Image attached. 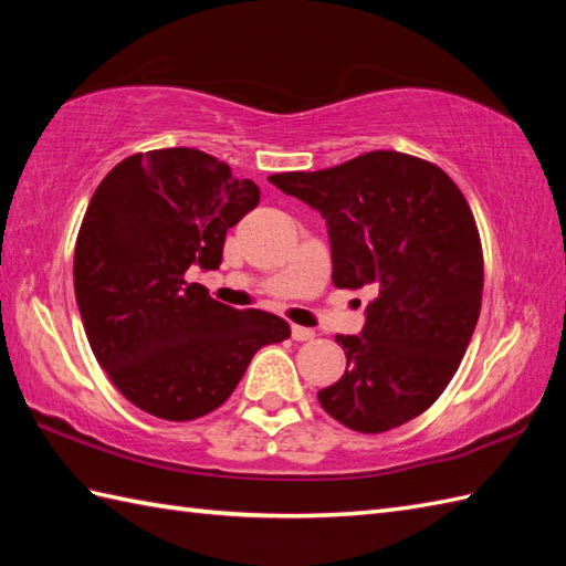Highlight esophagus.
<instances>
[{"label":"esophagus","mask_w":566,"mask_h":566,"mask_svg":"<svg viewBox=\"0 0 566 566\" xmlns=\"http://www.w3.org/2000/svg\"><path fill=\"white\" fill-rule=\"evenodd\" d=\"M292 338L298 343H306V340H314L316 338V331L304 328V326H292Z\"/></svg>","instance_id":"1"}]
</instances>
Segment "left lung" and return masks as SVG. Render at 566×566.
<instances>
[{"label":"left lung","instance_id":"left-lung-1","mask_svg":"<svg viewBox=\"0 0 566 566\" xmlns=\"http://www.w3.org/2000/svg\"><path fill=\"white\" fill-rule=\"evenodd\" d=\"M268 179L326 219L333 284L377 292L363 333L335 335L347 367L321 406L357 432L408 423L454 377L482 311V240L460 187L396 150Z\"/></svg>","mask_w":566,"mask_h":566}]
</instances>
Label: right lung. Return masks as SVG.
<instances>
[{
    "instance_id": "add662e5",
    "label": "right lung",
    "mask_w": 566,
    "mask_h": 566,
    "mask_svg": "<svg viewBox=\"0 0 566 566\" xmlns=\"http://www.w3.org/2000/svg\"><path fill=\"white\" fill-rule=\"evenodd\" d=\"M252 179L195 148L136 153L106 175L75 243V298L97 363L155 418L219 408L262 345L292 335L258 308H231L187 270H216L228 228L258 207Z\"/></svg>"
}]
</instances>
